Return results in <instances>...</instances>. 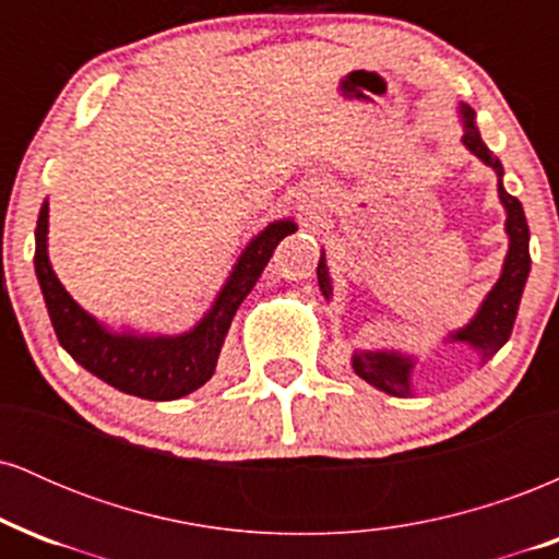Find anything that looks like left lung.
Wrapping results in <instances>:
<instances>
[{
    "label": "left lung",
    "instance_id": "left-lung-1",
    "mask_svg": "<svg viewBox=\"0 0 559 559\" xmlns=\"http://www.w3.org/2000/svg\"><path fill=\"white\" fill-rule=\"evenodd\" d=\"M463 118H465V146L473 155L484 159L486 165H491L497 170V176L502 178V163L491 155L489 146L480 139L476 123H473V110L463 105ZM499 199H502L507 210V234H510V252H507L502 278L497 281V286L491 288L489 297L480 305L478 316L471 320V325H465L463 331L452 333V338L457 342H467L476 346L480 362H489L499 349H502L507 338H510L512 325H515L518 305H521L525 278L531 271V252H528V223H525L523 204L515 197L507 194L502 181H499ZM318 284L323 297H331V278L325 271V260L320 258L318 262ZM355 373L365 378L368 383H373L376 389L386 391L394 396H409V368L413 362L404 360L396 352H357L355 360Z\"/></svg>",
    "mask_w": 559,
    "mask_h": 559
}]
</instances>
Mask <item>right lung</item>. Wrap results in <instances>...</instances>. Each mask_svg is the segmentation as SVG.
Returning <instances> with one entry per match:
<instances>
[{
  "mask_svg": "<svg viewBox=\"0 0 559 559\" xmlns=\"http://www.w3.org/2000/svg\"><path fill=\"white\" fill-rule=\"evenodd\" d=\"M47 217L49 207L44 202L36 221L34 265L57 342L66 346L68 355L81 362L88 373L102 378L118 391L152 402L178 400L213 378L223 338H226L236 310L258 284L278 241L297 228L292 221H278L262 230L258 239L243 249L228 284L217 294L213 310L202 318L194 331L183 333V336L146 338L107 331L75 305V299L62 288L49 265Z\"/></svg>",
  "mask_w": 559,
  "mask_h": 559,
  "instance_id": "1",
  "label": "right lung"
}]
</instances>
